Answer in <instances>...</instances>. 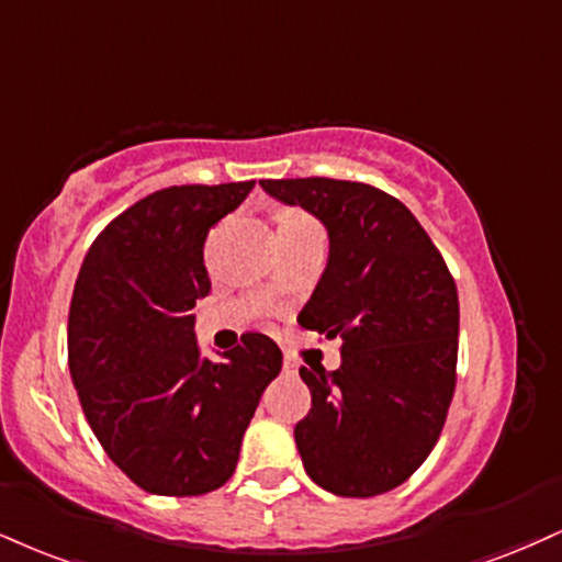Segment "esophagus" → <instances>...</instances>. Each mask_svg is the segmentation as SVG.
Segmentation results:
<instances>
[{"label": "esophagus", "mask_w": 562, "mask_h": 562, "mask_svg": "<svg viewBox=\"0 0 562 562\" xmlns=\"http://www.w3.org/2000/svg\"><path fill=\"white\" fill-rule=\"evenodd\" d=\"M282 369H285L288 374H295V371H299V363H295L293 356H285V363H282Z\"/></svg>", "instance_id": "34e87169"}]
</instances>
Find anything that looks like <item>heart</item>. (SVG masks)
Listing matches in <instances>:
<instances>
[{"label":"heart","mask_w":562,"mask_h":562,"mask_svg":"<svg viewBox=\"0 0 562 562\" xmlns=\"http://www.w3.org/2000/svg\"><path fill=\"white\" fill-rule=\"evenodd\" d=\"M280 229H319V225H316V222L311 220V216H306V214L288 212L285 216H282Z\"/></svg>","instance_id":"b5f03b06"}]
</instances>
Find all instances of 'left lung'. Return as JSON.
I'll use <instances>...</instances> for the list:
<instances>
[{
	"mask_svg": "<svg viewBox=\"0 0 562 562\" xmlns=\"http://www.w3.org/2000/svg\"><path fill=\"white\" fill-rule=\"evenodd\" d=\"M329 233V259L299 324L340 337V369L301 367L311 411L295 424L306 474L340 497L401 486L427 461L456 392L458 290L427 229L367 182L261 180Z\"/></svg>",
	"mask_w": 562,
	"mask_h": 562,
	"instance_id": "1",
	"label": "left lung"
}]
</instances>
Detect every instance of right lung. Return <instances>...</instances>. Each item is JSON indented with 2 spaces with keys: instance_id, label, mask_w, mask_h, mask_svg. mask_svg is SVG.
<instances>
[{
  "instance_id": "1",
  "label": "right lung",
  "mask_w": 562,
  "mask_h": 562,
  "mask_svg": "<svg viewBox=\"0 0 562 562\" xmlns=\"http://www.w3.org/2000/svg\"><path fill=\"white\" fill-rule=\"evenodd\" d=\"M254 180L172 186L125 209L97 235L67 319V361L106 456L151 495L195 497L233 476L282 350L246 333L225 361L201 358L195 301L212 288L204 243Z\"/></svg>"
}]
</instances>
